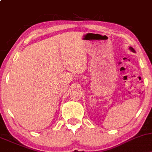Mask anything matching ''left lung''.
<instances>
[{
	"instance_id": "left-lung-1",
	"label": "left lung",
	"mask_w": 152,
	"mask_h": 152,
	"mask_svg": "<svg viewBox=\"0 0 152 152\" xmlns=\"http://www.w3.org/2000/svg\"><path fill=\"white\" fill-rule=\"evenodd\" d=\"M129 49H130L131 50H132V52H135V50H134V48H132V47H129Z\"/></svg>"
}]
</instances>
